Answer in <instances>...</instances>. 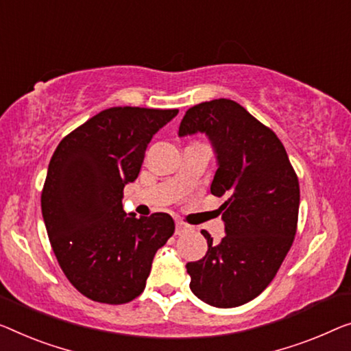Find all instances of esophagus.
I'll return each instance as SVG.
<instances>
[{"mask_svg":"<svg viewBox=\"0 0 351 351\" xmlns=\"http://www.w3.org/2000/svg\"><path fill=\"white\" fill-rule=\"evenodd\" d=\"M187 230H189V226H186V223H182L180 221L175 223V233L176 234H182L184 232H187Z\"/></svg>","mask_w":351,"mask_h":351,"instance_id":"esophagus-1","label":"esophagus"}]
</instances>
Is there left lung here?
Returning <instances> with one entry per match:
<instances>
[{"label": "left lung", "mask_w": 351, "mask_h": 351, "mask_svg": "<svg viewBox=\"0 0 351 351\" xmlns=\"http://www.w3.org/2000/svg\"><path fill=\"white\" fill-rule=\"evenodd\" d=\"M205 134L216 154L211 193L226 237L186 265L191 290L214 307H237L257 298L274 279L296 233L300 184L273 130L230 99L198 104L182 118L180 137Z\"/></svg>", "instance_id": "obj_1"}]
</instances>
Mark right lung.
Returning <instances> with one entry per match:
<instances>
[{"label": "right lung", "mask_w": 351, "mask_h": 351, "mask_svg": "<svg viewBox=\"0 0 351 351\" xmlns=\"http://www.w3.org/2000/svg\"><path fill=\"white\" fill-rule=\"evenodd\" d=\"M178 110L113 107L60 142L40 197L62 273L93 301L124 304L145 290L153 258L175 232L167 213L128 217L124 186L137 180L146 146Z\"/></svg>", "instance_id": "add662e5"}]
</instances>
